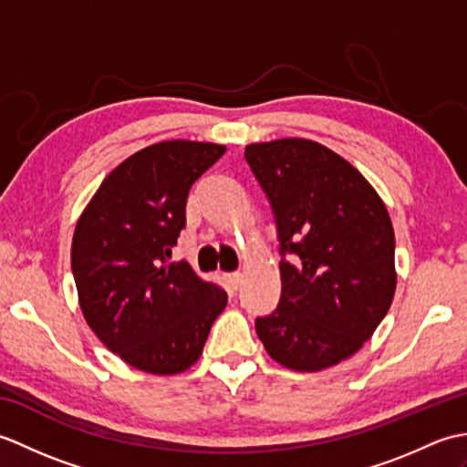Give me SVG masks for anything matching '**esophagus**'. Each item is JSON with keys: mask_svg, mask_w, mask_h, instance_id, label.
<instances>
[{"mask_svg": "<svg viewBox=\"0 0 467 467\" xmlns=\"http://www.w3.org/2000/svg\"><path fill=\"white\" fill-rule=\"evenodd\" d=\"M226 279H228V283H231L233 289H239V285L243 283V273H239V271H236V273H228Z\"/></svg>", "mask_w": 467, "mask_h": 467, "instance_id": "obj_1", "label": "esophagus"}]
</instances>
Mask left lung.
<instances>
[{
    "label": "left lung",
    "mask_w": 467,
    "mask_h": 467,
    "mask_svg": "<svg viewBox=\"0 0 467 467\" xmlns=\"http://www.w3.org/2000/svg\"><path fill=\"white\" fill-rule=\"evenodd\" d=\"M244 158L269 198L281 253V301L256 319V335L289 369H327L359 351L389 311V213L363 174L319 142L251 144Z\"/></svg>",
    "instance_id": "left-lung-1"
}]
</instances>
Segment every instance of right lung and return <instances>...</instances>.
Instances as JSON below:
<instances>
[{
    "label": "right lung",
    "instance_id": "obj_1",
    "mask_svg": "<svg viewBox=\"0 0 467 467\" xmlns=\"http://www.w3.org/2000/svg\"><path fill=\"white\" fill-rule=\"evenodd\" d=\"M226 148L168 140L104 178L76 224L72 273L86 323L136 369L181 373L198 361L228 295L186 261L171 263L192 184Z\"/></svg>",
    "mask_w": 467,
    "mask_h": 467
}]
</instances>
